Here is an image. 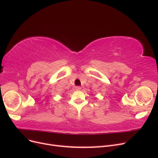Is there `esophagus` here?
<instances>
[{"instance_id": "34e87169", "label": "esophagus", "mask_w": 158, "mask_h": 158, "mask_svg": "<svg viewBox=\"0 0 158 158\" xmlns=\"http://www.w3.org/2000/svg\"><path fill=\"white\" fill-rule=\"evenodd\" d=\"M76 90H80L81 89V87L80 86H76Z\"/></svg>"}]
</instances>
